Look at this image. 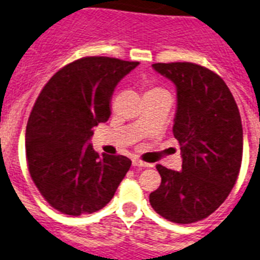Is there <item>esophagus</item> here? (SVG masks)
Masks as SVG:
<instances>
[{"mask_svg":"<svg viewBox=\"0 0 260 260\" xmlns=\"http://www.w3.org/2000/svg\"><path fill=\"white\" fill-rule=\"evenodd\" d=\"M132 164H134L135 167H143V168L151 166V164L144 163V161H141V160H139V159H134V160H132Z\"/></svg>","mask_w":260,"mask_h":260,"instance_id":"1","label":"esophagus"}]
</instances>
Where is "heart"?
Listing matches in <instances>:
<instances>
[{"instance_id":"1","label":"heart","mask_w":260,"mask_h":260,"mask_svg":"<svg viewBox=\"0 0 260 260\" xmlns=\"http://www.w3.org/2000/svg\"><path fill=\"white\" fill-rule=\"evenodd\" d=\"M164 93H167V90L163 89V88H160V86H149L145 94H148V96H155V94H164Z\"/></svg>"}]
</instances>
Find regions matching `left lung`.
Here are the masks:
<instances>
[{
  "mask_svg": "<svg viewBox=\"0 0 260 260\" xmlns=\"http://www.w3.org/2000/svg\"><path fill=\"white\" fill-rule=\"evenodd\" d=\"M176 86L174 136L180 171L157 164L161 184L149 193L152 208L179 224L203 220L235 185L243 155V128L233 93L220 76L192 62L152 65Z\"/></svg>",
  "mask_w": 260,
  "mask_h": 260,
  "instance_id": "obj_1",
  "label": "left lung"
}]
</instances>
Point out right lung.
<instances>
[{
  "mask_svg": "<svg viewBox=\"0 0 260 260\" xmlns=\"http://www.w3.org/2000/svg\"><path fill=\"white\" fill-rule=\"evenodd\" d=\"M139 65L111 57H82L46 82L25 134L31 180L50 206L79 216L111 202L129 170L121 155L100 156L89 143L93 126L108 121L116 85Z\"/></svg>",
  "mask_w": 260,
  "mask_h": 260,
  "instance_id": "obj_1",
  "label": "right lung"
}]
</instances>
